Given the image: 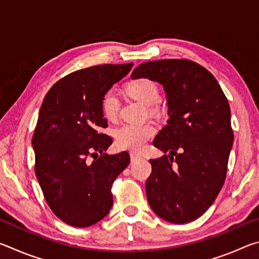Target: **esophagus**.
Wrapping results in <instances>:
<instances>
[{"mask_svg":"<svg viewBox=\"0 0 259 259\" xmlns=\"http://www.w3.org/2000/svg\"><path fill=\"white\" fill-rule=\"evenodd\" d=\"M139 159H140L139 155L135 154V153H130V160H131V162H135V161H137Z\"/></svg>","mask_w":259,"mask_h":259,"instance_id":"1","label":"esophagus"}]
</instances>
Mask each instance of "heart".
<instances>
[{
    "label": "heart",
    "mask_w": 259,
    "mask_h": 259,
    "mask_svg": "<svg viewBox=\"0 0 259 259\" xmlns=\"http://www.w3.org/2000/svg\"><path fill=\"white\" fill-rule=\"evenodd\" d=\"M125 93L145 106H152L160 100V90L154 81L150 78H138L125 85ZM104 115L108 120H115L120 111V99L114 91L105 94L102 100ZM155 135L154 125L146 124H123L114 133L116 144L122 148L140 152L146 143Z\"/></svg>",
    "instance_id": "obj_1"
}]
</instances>
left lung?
Masks as SVG:
<instances>
[{
  "mask_svg": "<svg viewBox=\"0 0 259 259\" xmlns=\"http://www.w3.org/2000/svg\"><path fill=\"white\" fill-rule=\"evenodd\" d=\"M131 78L160 83L168 105L169 120L153 142L168 154L150 160L148 203L166 222L190 223L207 211L225 182L234 139L229 102L212 74L187 59L143 63Z\"/></svg>",
  "mask_w": 259,
  "mask_h": 259,
  "instance_id": "left-lung-1",
  "label": "left lung"
}]
</instances>
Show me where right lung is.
<instances>
[{
	"instance_id": "obj_1",
	"label": "right lung",
	"mask_w": 259,
	"mask_h": 259,
	"mask_svg": "<svg viewBox=\"0 0 259 259\" xmlns=\"http://www.w3.org/2000/svg\"><path fill=\"white\" fill-rule=\"evenodd\" d=\"M133 65L73 72L52 85L42 103L32 139L35 175L52 211L71 226L88 227L106 216L112 184L130 162L125 151L104 153L113 139L100 130L107 126L103 97Z\"/></svg>"
}]
</instances>
